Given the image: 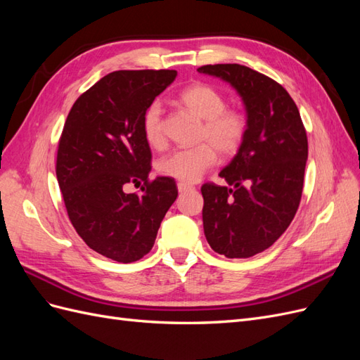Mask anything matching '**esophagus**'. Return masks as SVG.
<instances>
[{"label":"esophagus","mask_w":360,"mask_h":360,"mask_svg":"<svg viewBox=\"0 0 360 360\" xmlns=\"http://www.w3.org/2000/svg\"><path fill=\"white\" fill-rule=\"evenodd\" d=\"M177 189H179V192L181 193V192H186V191H189V189H193V186H192V184L180 181V183L177 184Z\"/></svg>","instance_id":"obj_1"}]
</instances>
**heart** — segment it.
Wrapping results in <instances>:
<instances>
[{"mask_svg": "<svg viewBox=\"0 0 360 360\" xmlns=\"http://www.w3.org/2000/svg\"><path fill=\"white\" fill-rule=\"evenodd\" d=\"M179 101L191 112L204 120L200 136L210 143L171 151L159 159L158 171L165 177L192 183L216 162V150L224 156H231L240 148L248 132V122L242 112L226 110L224 96L207 84L197 82L184 86L179 93ZM141 127L150 147L162 146V110L158 102H151L146 108Z\"/></svg>", "mask_w": 360, "mask_h": 360, "instance_id": "obj_1", "label": "heart"}]
</instances>
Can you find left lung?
Returning a JSON list of instances; mask_svg holds the SVG:
<instances>
[{"instance_id": "8db88e82", "label": "left lung", "mask_w": 360, "mask_h": 360, "mask_svg": "<svg viewBox=\"0 0 360 360\" xmlns=\"http://www.w3.org/2000/svg\"><path fill=\"white\" fill-rule=\"evenodd\" d=\"M200 73L230 84L242 97L248 132L219 172L228 186L205 183L202 225L207 242L226 258H249L274 245L299 209L308 138L284 86L240 64H209Z\"/></svg>"}]
</instances>
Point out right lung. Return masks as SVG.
Returning <instances> with one entry per match:
<instances>
[{
    "instance_id": "1",
    "label": "right lung",
    "mask_w": 360,
    "mask_h": 360,
    "mask_svg": "<svg viewBox=\"0 0 360 360\" xmlns=\"http://www.w3.org/2000/svg\"><path fill=\"white\" fill-rule=\"evenodd\" d=\"M176 70H118L78 97L64 123L57 180L76 233L96 252L134 263L155 245L179 191L171 177L148 181L151 151L141 118ZM145 181L143 195L126 194Z\"/></svg>"
}]
</instances>
